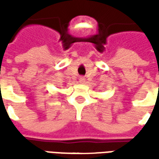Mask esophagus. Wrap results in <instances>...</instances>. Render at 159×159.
I'll return each mask as SVG.
<instances>
[{"instance_id": "obj_1", "label": "esophagus", "mask_w": 159, "mask_h": 159, "mask_svg": "<svg viewBox=\"0 0 159 159\" xmlns=\"http://www.w3.org/2000/svg\"><path fill=\"white\" fill-rule=\"evenodd\" d=\"M80 83H85L86 82V79H85V77H80Z\"/></svg>"}]
</instances>
